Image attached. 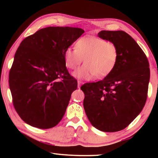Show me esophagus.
Instances as JSON below:
<instances>
[{
  "label": "esophagus",
  "instance_id": "esophagus-1",
  "mask_svg": "<svg viewBox=\"0 0 158 158\" xmlns=\"http://www.w3.org/2000/svg\"><path fill=\"white\" fill-rule=\"evenodd\" d=\"M77 83H78V88L79 89L80 86H81V85L83 84V82L81 81H80V80H78V81H77Z\"/></svg>",
  "mask_w": 158,
  "mask_h": 158
}]
</instances>
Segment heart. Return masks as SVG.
<instances>
[{
	"label": "heart",
	"mask_w": 158,
	"mask_h": 158,
	"mask_svg": "<svg viewBox=\"0 0 158 158\" xmlns=\"http://www.w3.org/2000/svg\"><path fill=\"white\" fill-rule=\"evenodd\" d=\"M76 48L68 47L64 52L67 68L75 69L84 60L85 64L74 73L82 79L102 78L113 72L119 57L118 48L113 42L96 37H83L77 41Z\"/></svg>",
	"instance_id": "b5f03b06"
}]
</instances>
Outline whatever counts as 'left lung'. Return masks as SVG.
<instances>
[{"instance_id":"left-lung-1","label":"left lung","mask_w":158,"mask_h":158,"mask_svg":"<svg viewBox=\"0 0 158 158\" xmlns=\"http://www.w3.org/2000/svg\"><path fill=\"white\" fill-rule=\"evenodd\" d=\"M100 38L114 42L119 57L116 68L105 79L86 83L84 107L93 127L113 132L127 127L145 105L150 80L146 56L130 35L122 31H102Z\"/></svg>"}]
</instances>
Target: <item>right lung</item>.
<instances>
[{
	"label": "right lung",
	"mask_w": 158,
	"mask_h": 158,
	"mask_svg": "<svg viewBox=\"0 0 158 158\" xmlns=\"http://www.w3.org/2000/svg\"><path fill=\"white\" fill-rule=\"evenodd\" d=\"M84 31L47 27L21 42L9 74L13 105L26 123L41 129L63 117L77 81L68 73L64 52Z\"/></svg>",
	"instance_id": "right-lung-1"
}]
</instances>
